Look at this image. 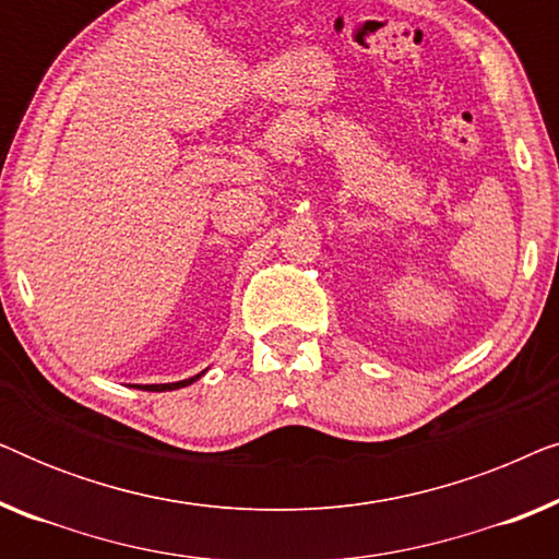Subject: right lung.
<instances>
[{
    "mask_svg": "<svg viewBox=\"0 0 559 559\" xmlns=\"http://www.w3.org/2000/svg\"><path fill=\"white\" fill-rule=\"evenodd\" d=\"M205 371H201V373H195V377H190V379H182V381H173V384H136V389H144V392H173V389H182V386H188V384H193V381H198L203 377Z\"/></svg>",
    "mask_w": 559,
    "mask_h": 559,
    "instance_id": "right-lung-1",
    "label": "right lung"
}]
</instances>
